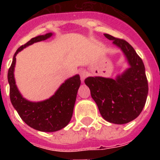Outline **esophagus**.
<instances>
[{"instance_id":"obj_1","label":"esophagus","mask_w":160,"mask_h":160,"mask_svg":"<svg viewBox=\"0 0 160 160\" xmlns=\"http://www.w3.org/2000/svg\"><path fill=\"white\" fill-rule=\"evenodd\" d=\"M80 79H81V81L84 82L85 79L88 76V72L87 70H81L80 71Z\"/></svg>"}]
</instances>
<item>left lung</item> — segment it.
I'll list each match as a JSON object with an SVG mask.
<instances>
[{
	"label": "left lung",
	"mask_w": 160,
	"mask_h": 160,
	"mask_svg": "<svg viewBox=\"0 0 160 160\" xmlns=\"http://www.w3.org/2000/svg\"><path fill=\"white\" fill-rule=\"evenodd\" d=\"M105 36L124 53L129 68L114 79L88 77L90 88L101 116L109 123L124 124L134 120L143 110L148 95V80L141 58L127 41L109 34Z\"/></svg>",
	"instance_id": "1"
}]
</instances>
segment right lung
<instances>
[{"label": "right lung", "mask_w": 160, "mask_h": 160, "mask_svg": "<svg viewBox=\"0 0 160 160\" xmlns=\"http://www.w3.org/2000/svg\"><path fill=\"white\" fill-rule=\"evenodd\" d=\"M52 36L53 33L51 32L38 36L21 46L14 55L7 75L10 85V99L13 107L26 124L42 132L58 131L70 123L80 85V75H75L67 79L47 100L33 102L25 99L20 93L16 86L14 70L16 56L20 51L36 42L46 41Z\"/></svg>", "instance_id": "right-lung-1"}]
</instances>
